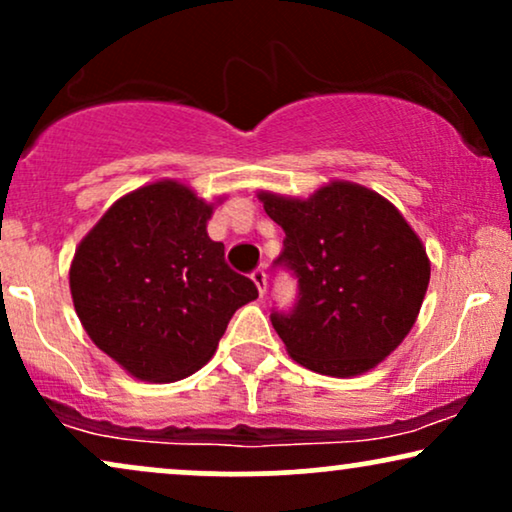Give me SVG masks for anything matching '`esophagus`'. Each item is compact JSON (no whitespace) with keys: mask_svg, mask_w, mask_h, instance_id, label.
I'll return each mask as SVG.
<instances>
[{"mask_svg":"<svg viewBox=\"0 0 512 512\" xmlns=\"http://www.w3.org/2000/svg\"><path fill=\"white\" fill-rule=\"evenodd\" d=\"M250 276H252V281H255L257 290H260V295L267 293V271H264L262 267H257Z\"/></svg>","mask_w":512,"mask_h":512,"instance_id":"34e87169","label":"esophagus"}]
</instances>
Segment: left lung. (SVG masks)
<instances>
[{
    "instance_id": "obj_1",
    "label": "left lung",
    "mask_w": 512,
    "mask_h": 512,
    "mask_svg": "<svg viewBox=\"0 0 512 512\" xmlns=\"http://www.w3.org/2000/svg\"><path fill=\"white\" fill-rule=\"evenodd\" d=\"M286 231L274 269L297 281L290 309L271 326L297 364L323 375L364 373L383 361L416 321L430 283L423 243L383 196L335 181L309 200L262 193Z\"/></svg>"
}]
</instances>
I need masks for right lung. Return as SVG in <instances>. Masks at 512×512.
Segmentation results:
<instances>
[{"instance_id":"1","label":"right lung","mask_w":512,"mask_h":512,"mask_svg":"<svg viewBox=\"0 0 512 512\" xmlns=\"http://www.w3.org/2000/svg\"><path fill=\"white\" fill-rule=\"evenodd\" d=\"M210 215L191 189L158 181L120 198L75 250V312L134 378L170 383L198 371L236 309L257 297L205 231Z\"/></svg>"}]
</instances>
